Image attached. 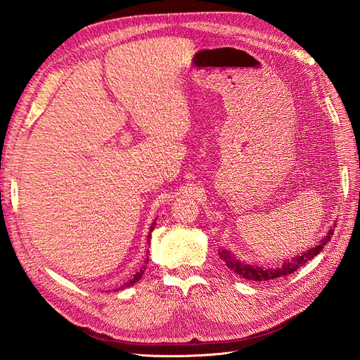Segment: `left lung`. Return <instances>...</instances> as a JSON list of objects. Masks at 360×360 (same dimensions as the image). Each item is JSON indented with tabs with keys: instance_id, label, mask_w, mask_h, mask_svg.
I'll use <instances>...</instances> for the list:
<instances>
[{
	"instance_id": "left-lung-1",
	"label": "left lung",
	"mask_w": 360,
	"mask_h": 360,
	"mask_svg": "<svg viewBox=\"0 0 360 360\" xmlns=\"http://www.w3.org/2000/svg\"><path fill=\"white\" fill-rule=\"evenodd\" d=\"M335 226H332L328 236H324L323 240H320L319 245H315L314 248H309L308 250H304L302 255L294 257L291 259H287L282 263V266L275 267V269H263L258 266H250V264H245L240 263V261L236 259L234 257H231V254L228 252L226 249H221L219 257L224 259V263L228 269H231L236 275L242 276L245 279L249 281H270V279H278L281 276H287L292 271H296L297 269H300L303 264H307L309 259H312L314 257H317L320 254V250L328 245V242L330 240V237L333 236Z\"/></svg>"
}]
</instances>
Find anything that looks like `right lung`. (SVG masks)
Returning <instances> with one entry per match:
<instances>
[{
    "mask_svg": "<svg viewBox=\"0 0 360 360\" xmlns=\"http://www.w3.org/2000/svg\"><path fill=\"white\" fill-rule=\"evenodd\" d=\"M155 225H156V222H153V225H151V228H150V233L155 230ZM147 238H148V240H150V234H148V237H147ZM146 263H148V258L146 259ZM144 269H146V266H144ZM144 269H141V270L138 271V274H136V275H134V278H132V279H130V281L127 282V284H124V287H129V285H134L136 281H139V279H141V276H143V274H144ZM122 288H123V287H122ZM117 291H118V290H117Z\"/></svg>",
    "mask_w": 360,
    "mask_h": 360,
    "instance_id": "obj_1",
    "label": "right lung"
}]
</instances>
